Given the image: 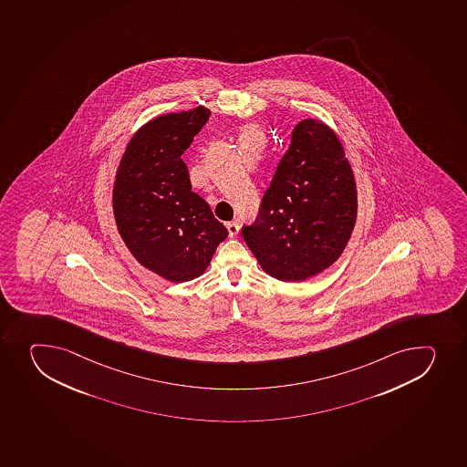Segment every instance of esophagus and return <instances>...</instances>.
<instances>
[{
	"label": "esophagus",
	"mask_w": 467,
	"mask_h": 467,
	"mask_svg": "<svg viewBox=\"0 0 467 467\" xmlns=\"http://www.w3.org/2000/svg\"><path fill=\"white\" fill-rule=\"evenodd\" d=\"M226 230H228L230 237H236L239 234V223L237 222H228L226 223Z\"/></svg>",
	"instance_id": "1"
}]
</instances>
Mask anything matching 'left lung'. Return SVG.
Here are the masks:
<instances>
[{"mask_svg":"<svg viewBox=\"0 0 467 467\" xmlns=\"http://www.w3.org/2000/svg\"><path fill=\"white\" fill-rule=\"evenodd\" d=\"M358 214V190L341 140L323 121L292 130L262 213L242 230L260 266L282 282H305L346 250Z\"/></svg>","mask_w":467,"mask_h":467,"instance_id":"8db88e82","label":"left lung"}]
</instances>
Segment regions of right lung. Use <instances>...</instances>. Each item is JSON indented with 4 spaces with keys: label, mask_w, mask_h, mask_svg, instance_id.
Returning a JSON list of instances; mask_svg holds the SVG:
<instances>
[{
    "label": "right lung",
    "mask_w": 467,
    "mask_h": 467,
    "mask_svg": "<svg viewBox=\"0 0 467 467\" xmlns=\"http://www.w3.org/2000/svg\"><path fill=\"white\" fill-rule=\"evenodd\" d=\"M210 117L205 107L158 116L126 146L112 189L117 230L141 266L167 282L205 273L228 231L192 192L181 155Z\"/></svg>",
    "instance_id": "add662e5"
}]
</instances>
